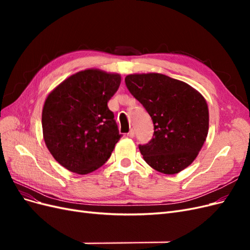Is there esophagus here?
Masks as SVG:
<instances>
[{
	"mask_svg": "<svg viewBox=\"0 0 250 250\" xmlns=\"http://www.w3.org/2000/svg\"><path fill=\"white\" fill-rule=\"evenodd\" d=\"M127 135H128V137H129V138H133V137H134V130H133V129H130V131L127 133Z\"/></svg>",
	"mask_w": 250,
	"mask_h": 250,
	"instance_id": "34e87169",
	"label": "esophagus"
}]
</instances>
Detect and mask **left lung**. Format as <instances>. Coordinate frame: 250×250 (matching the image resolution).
I'll use <instances>...</instances> for the list:
<instances>
[{
    "instance_id": "obj_1",
    "label": "left lung",
    "mask_w": 250,
    "mask_h": 250,
    "mask_svg": "<svg viewBox=\"0 0 250 250\" xmlns=\"http://www.w3.org/2000/svg\"><path fill=\"white\" fill-rule=\"evenodd\" d=\"M125 83L154 125L152 140L139 147L144 161L164 174L188 167L208 137L209 119L204 97L188 83L160 73L127 75Z\"/></svg>"
}]
</instances>
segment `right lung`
<instances>
[{
  "mask_svg": "<svg viewBox=\"0 0 250 250\" xmlns=\"http://www.w3.org/2000/svg\"><path fill=\"white\" fill-rule=\"evenodd\" d=\"M121 75L86 69L71 75L46 98L42 137L56 162L84 175L105 164L122 135L107 102Z\"/></svg>",
  "mask_w": 250,
  "mask_h": 250,
  "instance_id": "obj_1",
  "label": "right lung"
}]
</instances>
